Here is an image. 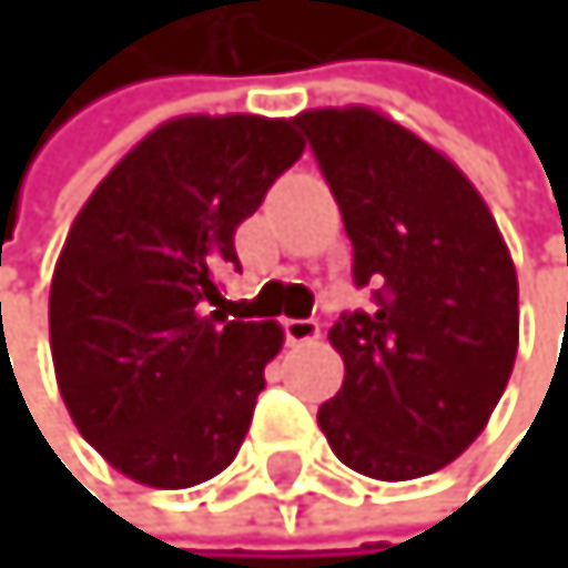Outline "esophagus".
<instances>
[{
	"instance_id": "esophagus-1",
	"label": "esophagus",
	"mask_w": 568,
	"mask_h": 568,
	"mask_svg": "<svg viewBox=\"0 0 568 568\" xmlns=\"http://www.w3.org/2000/svg\"><path fill=\"white\" fill-rule=\"evenodd\" d=\"M284 334H287V345H308V341L320 337V323L316 320H284Z\"/></svg>"
}]
</instances>
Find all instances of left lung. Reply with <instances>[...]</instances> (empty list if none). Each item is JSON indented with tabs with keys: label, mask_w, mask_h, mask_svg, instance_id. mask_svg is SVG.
I'll return each mask as SVG.
<instances>
[{
	"label": "left lung",
	"mask_w": 568,
	"mask_h": 568,
	"mask_svg": "<svg viewBox=\"0 0 568 568\" xmlns=\"http://www.w3.org/2000/svg\"><path fill=\"white\" fill-rule=\"evenodd\" d=\"M377 308L341 316V390L320 430L348 469L416 480L445 469L487 427L519 348V281L473 181L445 152L373 105L295 116Z\"/></svg>",
	"instance_id": "obj_1"
}]
</instances>
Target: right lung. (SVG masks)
Returning <instances> with one entry per match:
<instances>
[{
    "mask_svg": "<svg viewBox=\"0 0 568 568\" xmlns=\"http://www.w3.org/2000/svg\"><path fill=\"white\" fill-rule=\"evenodd\" d=\"M302 149L284 116H173L73 216L49 287L55 384L123 477L181 490L234 463L284 331L227 320L216 273Z\"/></svg>",
    "mask_w": 568,
    "mask_h": 568,
    "instance_id": "1",
    "label": "right lung"
}]
</instances>
